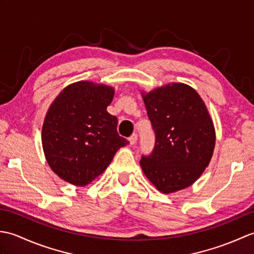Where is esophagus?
Wrapping results in <instances>:
<instances>
[{"instance_id":"esophagus-1","label":"esophagus","mask_w":254,"mask_h":254,"mask_svg":"<svg viewBox=\"0 0 254 254\" xmlns=\"http://www.w3.org/2000/svg\"><path fill=\"white\" fill-rule=\"evenodd\" d=\"M128 141H130V144L131 145H134V144H136V142H137V134H132V135L128 137Z\"/></svg>"}]
</instances>
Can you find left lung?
<instances>
[{
  "instance_id": "1",
  "label": "left lung",
  "mask_w": 254,
  "mask_h": 254,
  "mask_svg": "<svg viewBox=\"0 0 254 254\" xmlns=\"http://www.w3.org/2000/svg\"><path fill=\"white\" fill-rule=\"evenodd\" d=\"M155 131V147L139 161L145 176L165 194L190 187L208 166L215 128L202 98L189 85L172 83L142 93Z\"/></svg>"
}]
</instances>
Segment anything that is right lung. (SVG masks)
<instances>
[{
	"label": "right lung",
	"mask_w": 254,
	"mask_h": 254,
	"mask_svg": "<svg viewBox=\"0 0 254 254\" xmlns=\"http://www.w3.org/2000/svg\"><path fill=\"white\" fill-rule=\"evenodd\" d=\"M115 89L82 80L68 85L52 102L42 126V147L53 172L84 187L101 175L120 147L128 144L107 111Z\"/></svg>",
	"instance_id": "obj_1"
}]
</instances>
